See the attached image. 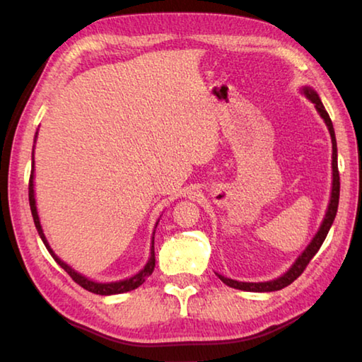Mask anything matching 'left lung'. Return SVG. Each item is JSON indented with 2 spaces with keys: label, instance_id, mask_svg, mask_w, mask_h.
<instances>
[{
  "label": "left lung",
  "instance_id": "obj_1",
  "mask_svg": "<svg viewBox=\"0 0 362 362\" xmlns=\"http://www.w3.org/2000/svg\"><path fill=\"white\" fill-rule=\"evenodd\" d=\"M300 93H302L310 102L315 103L316 112L320 113L324 122H326L329 134H330V142H332V188H330V198H329L327 209H326V214H324V218L320 225V228H317L316 235L313 236V240L308 243V246L303 249V252L297 257L296 262L291 265V268L287 269L284 274H281V276L269 279V281H263V283H246V281H236V279L226 278V276H222V274L216 273L220 278V281H223L226 286L235 287V289L246 291V292H274V291L284 289V287L292 284L293 281H296L300 274L303 273L306 265H308L310 260L313 259L317 250H320V247L322 246V243H324V240H326L330 226H332V223H334V218L337 216V209H339L340 177H339V164H337V140H335V131H334L332 121H330L329 113L326 112V108H324L320 95H317V93L313 88H310V86H302V88H300Z\"/></svg>",
  "mask_w": 362,
  "mask_h": 362
}]
</instances>
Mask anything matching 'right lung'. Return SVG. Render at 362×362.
<instances>
[{
    "label": "right lung",
    "mask_w": 362,
    "mask_h": 362,
    "mask_svg": "<svg viewBox=\"0 0 362 362\" xmlns=\"http://www.w3.org/2000/svg\"><path fill=\"white\" fill-rule=\"evenodd\" d=\"M36 137H38V132L35 134V144H36ZM28 199H30V209H32V216H33V222L36 230H38V235L41 238V241L45 243L46 249L49 250V254L52 255V259L56 260L60 267H62L66 273L70 274L71 279L75 281L76 284H79L83 287V289L93 292V293H99V296H116V293H124V292H129L137 289L140 284L145 283V279L150 276L153 273V269H155V231H156V226L159 223V217L155 223V230L151 233V244H150V257L146 263L144 265L142 269H139L136 274H132L131 278H126V279H119V281H112V283H100V281H94V279H89L88 276H84V274L78 273L75 268H71L69 263L64 262L60 257L54 252L52 247L49 246V241L45 235V230H42L41 222H40V216H38V207H36V198H35V145H33V150H32V174H30V185H28Z\"/></svg>",
    "instance_id": "obj_1"
}]
</instances>
